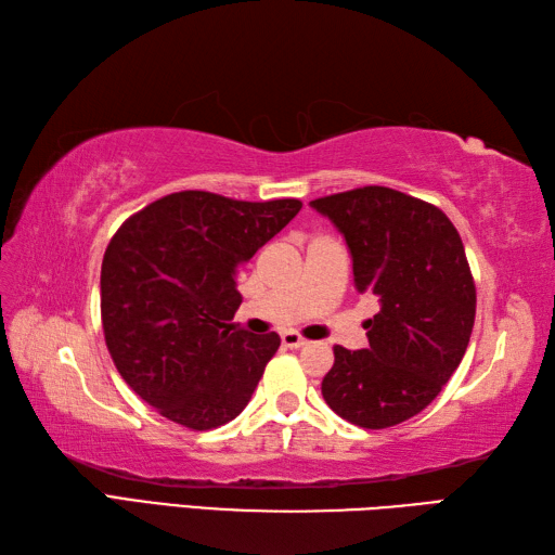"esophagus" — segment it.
I'll return each instance as SVG.
<instances>
[{"label": "esophagus", "mask_w": 555, "mask_h": 555, "mask_svg": "<svg viewBox=\"0 0 555 555\" xmlns=\"http://www.w3.org/2000/svg\"><path fill=\"white\" fill-rule=\"evenodd\" d=\"M281 344H284L286 348H302V346H308V340H305L296 332H284V334H281Z\"/></svg>", "instance_id": "34e87169"}]
</instances>
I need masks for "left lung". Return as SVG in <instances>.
Returning <instances> with one entry per match:
<instances>
[{"label": "left lung", "mask_w": 555, "mask_h": 555, "mask_svg": "<svg viewBox=\"0 0 555 555\" xmlns=\"http://www.w3.org/2000/svg\"><path fill=\"white\" fill-rule=\"evenodd\" d=\"M350 250L358 293L379 300L370 346L334 348L322 396L364 429L415 417L441 393L475 326L477 293L460 233L439 207L384 185L312 199Z\"/></svg>", "instance_id": "1"}]
</instances>
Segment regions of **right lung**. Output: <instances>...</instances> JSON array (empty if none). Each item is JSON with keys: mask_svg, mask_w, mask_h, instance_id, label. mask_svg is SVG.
<instances>
[{"mask_svg": "<svg viewBox=\"0 0 555 555\" xmlns=\"http://www.w3.org/2000/svg\"><path fill=\"white\" fill-rule=\"evenodd\" d=\"M300 207L183 191L114 233L100 276L104 340L124 382L159 415L205 431L253 398L281 338L231 324L243 300L235 274Z\"/></svg>", "mask_w": 555, "mask_h": 555, "instance_id": "1", "label": "right lung"}]
</instances>
